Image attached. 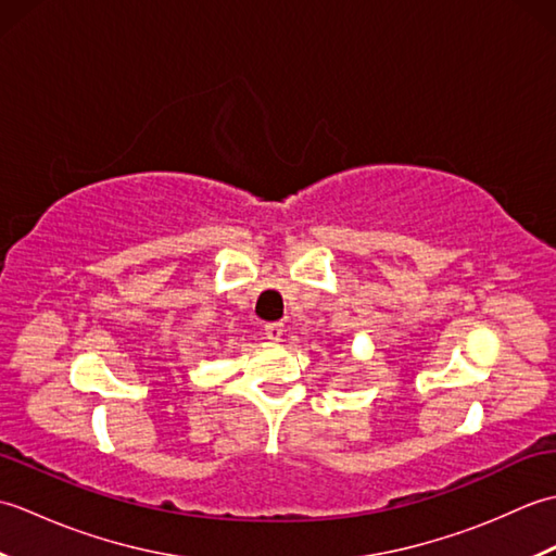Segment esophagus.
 Segmentation results:
<instances>
[{"mask_svg":"<svg viewBox=\"0 0 556 556\" xmlns=\"http://www.w3.org/2000/svg\"><path fill=\"white\" fill-rule=\"evenodd\" d=\"M281 334H285V325H281V323H269V325H265V337H267L269 341H279Z\"/></svg>","mask_w":556,"mask_h":556,"instance_id":"34e87169","label":"esophagus"}]
</instances>
